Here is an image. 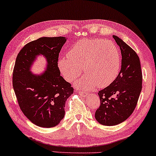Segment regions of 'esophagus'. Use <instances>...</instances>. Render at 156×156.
I'll use <instances>...</instances> for the list:
<instances>
[{
    "mask_svg": "<svg viewBox=\"0 0 156 156\" xmlns=\"http://www.w3.org/2000/svg\"><path fill=\"white\" fill-rule=\"evenodd\" d=\"M77 92H78L81 96H86L88 95L87 94H86V93H84L83 91H81V90H77Z\"/></svg>",
    "mask_w": 156,
    "mask_h": 156,
    "instance_id": "1",
    "label": "esophagus"
}]
</instances>
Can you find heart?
Listing matches in <instances>:
<instances>
[{"mask_svg": "<svg viewBox=\"0 0 156 156\" xmlns=\"http://www.w3.org/2000/svg\"><path fill=\"white\" fill-rule=\"evenodd\" d=\"M61 72L68 80L80 74L85 76L79 86L89 90L105 88L116 79L121 68V55L117 45L101 39H83L78 42L68 52V58L58 61Z\"/></svg>", "mask_w": 156, "mask_h": 156, "instance_id": "b5f03b06", "label": "heart"}]
</instances>
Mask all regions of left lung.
I'll list each match as a JSON object with an SVG mask.
<instances>
[{"instance_id":"obj_1","label":"left lung","mask_w":156,"mask_h":156,"mask_svg":"<svg viewBox=\"0 0 156 156\" xmlns=\"http://www.w3.org/2000/svg\"><path fill=\"white\" fill-rule=\"evenodd\" d=\"M113 38L122 54L121 70L116 79L98 93L100 106L95 118L101 125H117L129 117L137 106L142 90L143 74L138 55L117 36Z\"/></svg>"}]
</instances>
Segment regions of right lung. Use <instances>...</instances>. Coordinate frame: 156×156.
I'll list each match as a JSON object with an SVG mask.
<instances>
[{
    "mask_svg": "<svg viewBox=\"0 0 156 156\" xmlns=\"http://www.w3.org/2000/svg\"><path fill=\"white\" fill-rule=\"evenodd\" d=\"M63 37H41L30 42L18 54L13 71V87L23 114L42 127L58 125L65 116V104L74 88L60 76L58 62ZM38 54L47 58L44 74L34 75L30 67Z\"/></svg>",
    "mask_w": 156,
    "mask_h": 156,
    "instance_id": "add662e5",
    "label": "right lung"
}]
</instances>
